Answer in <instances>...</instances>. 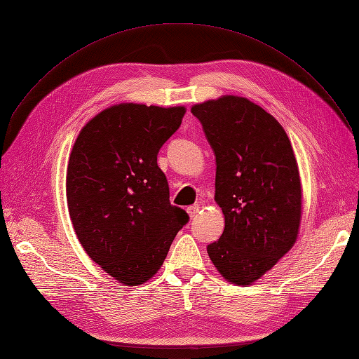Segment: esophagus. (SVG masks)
I'll return each instance as SVG.
<instances>
[{
  "instance_id": "obj_1",
  "label": "esophagus",
  "mask_w": 359,
  "mask_h": 359,
  "mask_svg": "<svg viewBox=\"0 0 359 359\" xmlns=\"http://www.w3.org/2000/svg\"><path fill=\"white\" fill-rule=\"evenodd\" d=\"M199 205L198 204H195V205H191V207H188V210H186V211H188V214H189V217L191 218H194L198 212H199Z\"/></svg>"
}]
</instances>
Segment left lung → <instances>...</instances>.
<instances>
[{
  "mask_svg": "<svg viewBox=\"0 0 359 359\" xmlns=\"http://www.w3.org/2000/svg\"><path fill=\"white\" fill-rule=\"evenodd\" d=\"M215 155V202L224 214L208 255L227 282L251 285L296 242L302 214L298 163L285 129L264 108L224 95L191 108Z\"/></svg>",
  "mask_w": 359,
  "mask_h": 359,
  "instance_id": "obj_1",
  "label": "left lung"
}]
</instances>
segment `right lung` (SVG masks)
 <instances>
[{"mask_svg":"<svg viewBox=\"0 0 359 359\" xmlns=\"http://www.w3.org/2000/svg\"><path fill=\"white\" fill-rule=\"evenodd\" d=\"M184 107L124 102L89 120L73 145L66 176L76 236L98 266L126 286L160 270L189 222L170 204L157 155L182 124Z\"/></svg>","mask_w":359,"mask_h":359,"instance_id":"right-lung-1","label":"right lung"}]
</instances>
